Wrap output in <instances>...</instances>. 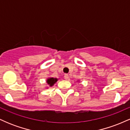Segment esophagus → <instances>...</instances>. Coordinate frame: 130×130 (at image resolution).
<instances>
[{"label":"esophagus","mask_w":130,"mask_h":130,"mask_svg":"<svg viewBox=\"0 0 130 130\" xmlns=\"http://www.w3.org/2000/svg\"><path fill=\"white\" fill-rule=\"evenodd\" d=\"M64 77H65V79L68 80V78H69V77H68V74H64Z\"/></svg>","instance_id":"34e87169"}]
</instances>
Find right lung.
I'll return each mask as SVG.
<instances>
[{"mask_svg": "<svg viewBox=\"0 0 130 130\" xmlns=\"http://www.w3.org/2000/svg\"><path fill=\"white\" fill-rule=\"evenodd\" d=\"M57 80H58V79H57V78L50 77V78L47 79V80H46V83H47V84H48L50 87H51V86H53V85L57 81Z\"/></svg>", "mask_w": 130, "mask_h": 130, "instance_id": "add662e5", "label": "right lung"}]
</instances>
